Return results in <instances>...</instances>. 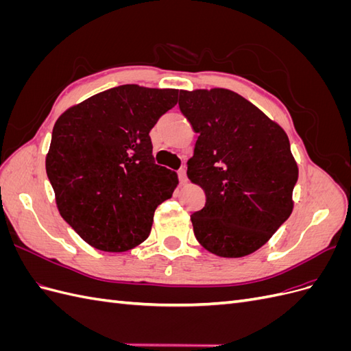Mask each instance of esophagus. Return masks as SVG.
<instances>
[{
	"label": "esophagus",
	"instance_id": "esophagus-1",
	"mask_svg": "<svg viewBox=\"0 0 351 351\" xmlns=\"http://www.w3.org/2000/svg\"><path fill=\"white\" fill-rule=\"evenodd\" d=\"M178 178H180V183L184 184L187 183V176H186V168L178 169Z\"/></svg>",
	"mask_w": 351,
	"mask_h": 351
}]
</instances>
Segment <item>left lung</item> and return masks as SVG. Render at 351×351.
Listing matches in <instances>:
<instances>
[{
  "label": "left lung",
  "instance_id": "left-lung-1",
  "mask_svg": "<svg viewBox=\"0 0 351 351\" xmlns=\"http://www.w3.org/2000/svg\"><path fill=\"white\" fill-rule=\"evenodd\" d=\"M180 111L197 141L187 177L206 202L190 215L197 241L221 258L267 243L294 208L299 167L282 127L224 88L180 90Z\"/></svg>",
  "mask_w": 351,
  "mask_h": 351
}]
</instances>
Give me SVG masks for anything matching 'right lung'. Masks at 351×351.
<instances>
[{
  "label": "right lung",
  "mask_w": 351,
  "mask_h": 351,
  "mask_svg": "<svg viewBox=\"0 0 351 351\" xmlns=\"http://www.w3.org/2000/svg\"><path fill=\"white\" fill-rule=\"evenodd\" d=\"M177 89L123 84L73 105L52 129L47 174L60 215L92 247L125 252L149 236L177 173L156 165L149 132Z\"/></svg>",
  "instance_id": "add662e5"
}]
</instances>
